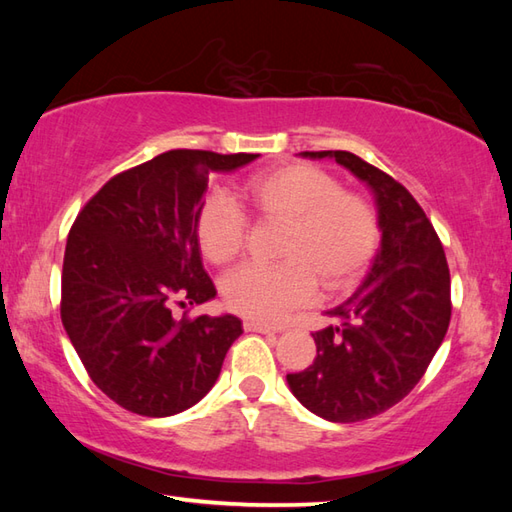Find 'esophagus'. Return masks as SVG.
I'll return each instance as SVG.
<instances>
[{
    "label": "esophagus",
    "mask_w": 512,
    "mask_h": 512,
    "mask_svg": "<svg viewBox=\"0 0 512 512\" xmlns=\"http://www.w3.org/2000/svg\"><path fill=\"white\" fill-rule=\"evenodd\" d=\"M244 330L259 332V334H273V328H268V325H264V323H255V321H244Z\"/></svg>",
    "instance_id": "1"
}]
</instances>
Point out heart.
I'll return each instance as SVG.
<instances>
[{
  "label": "heart",
  "mask_w": 512,
  "mask_h": 512,
  "mask_svg": "<svg viewBox=\"0 0 512 512\" xmlns=\"http://www.w3.org/2000/svg\"><path fill=\"white\" fill-rule=\"evenodd\" d=\"M242 198L259 220L284 226L275 268L246 264L222 281L224 303L246 319L284 321L308 306L321 286L341 292L365 275L380 244V217L363 193L345 191L328 169L292 162L250 178ZM195 237L211 264L242 253L248 217L224 193H209L195 211Z\"/></svg>",
  "instance_id": "obj_1"
}]
</instances>
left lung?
I'll return each mask as SVG.
<instances>
[{"mask_svg":"<svg viewBox=\"0 0 512 512\" xmlns=\"http://www.w3.org/2000/svg\"><path fill=\"white\" fill-rule=\"evenodd\" d=\"M334 158L374 191L380 244L363 286L314 332L317 358L288 385L303 407L330 422H358L394 407L418 385L451 321L449 264L436 228L389 173L350 151H303Z\"/></svg>","mask_w":512,"mask_h":512,"instance_id":"obj_1","label":"left lung"}]
</instances>
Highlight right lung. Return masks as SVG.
I'll return each instance as SVG.
<instances>
[{"mask_svg": "<svg viewBox=\"0 0 512 512\" xmlns=\"http://www.w3.org/2000/svg\"><path fill=\"white\" fill-rule=\"evenodd\" d=\"M259 154L171 149L116 173L70 228L61 321L92 383L147 418L173 416L209 394L242 321L173 319L171 303L215 297L204 273L195 211L213 171Z\"/></svg>", "mask_w": 512, "mask_h": 512, "instance_id": "obj_1", "label": "right lung"}]
</instances>
